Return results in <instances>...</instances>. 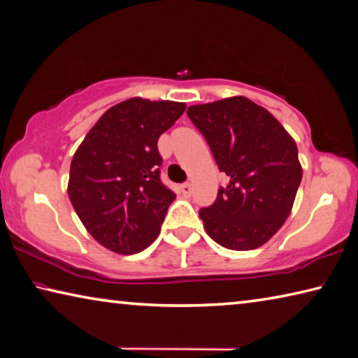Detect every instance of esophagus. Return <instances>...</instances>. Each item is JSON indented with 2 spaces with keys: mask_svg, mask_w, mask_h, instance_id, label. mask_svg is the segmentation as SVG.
I'll list each match as a JSON object with an SVG mask.
<instances>
[{
  "mask_svg": "<svg viewBox=\"0 0 358 358\" xmlns=\"http://www.w3.org/2000/svg\"><path fill=\"white\" fill-rule=\"evenodd\" d=\"M180 190H182V195L184 196H190L192 195V185L190 184H184L180 187Z\"/></svg>",
  "mask_w": 358,
  "mask_h": 358,
  "instance_id": "obj_1",
  "label": "esophagus"
}]
</instances>
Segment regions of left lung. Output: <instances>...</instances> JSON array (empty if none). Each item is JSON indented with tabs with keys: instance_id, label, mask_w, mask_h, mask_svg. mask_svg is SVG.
I'll return each instance as SVG.
<instances>
[{
	"instance_id": "8db88e82",
	"label": "left lung",
	"mask_w": 358,
	"mask_h": 358,
	"mask_svg": "<svg viewBox=\"0 0 358 358\" xmlns=\"http://www.w3.org/2000/svg\"><path fill=\"white\" fill-rule=\"evenodd\" d=\"M187 115L230 178L214 204L200 210L206 233L231 250L260 248L294 208L303 178L294 138L271 113L245 96L195 104Z\"/></svg>"
}]
</instances>
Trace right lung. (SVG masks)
<instances>
[{
    "label": "right lung",
    "mask_w": 358,
    "mask_h": 358,
    "mask_svg": "<svg viewBox=\"0 0 358 358\" xmlns=\"http://www.w3.org/2000/svg\"><path fill=\"white\" fill-rule=\"evenodd\" d=\"M185 108L163 99H125L99 117L76 150L69 200L87 231L115 254H136L160 234L176 195L160 180L157 143Z\"/></svg>",
    "instance_id": "right-lung-1"
}]
</instances>
